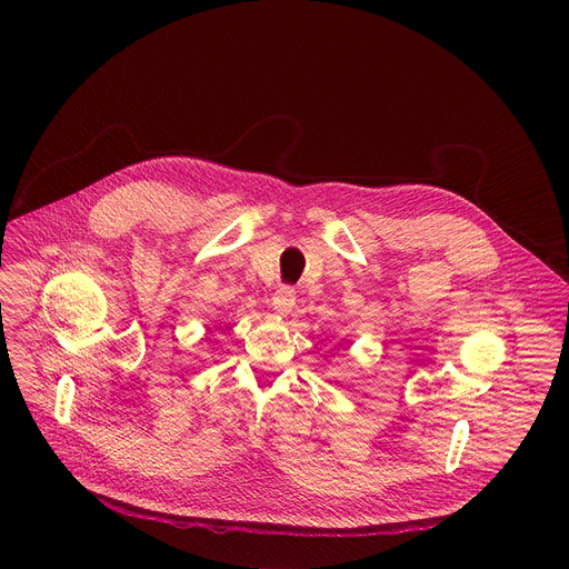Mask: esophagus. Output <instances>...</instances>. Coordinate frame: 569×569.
<instances>
[{
	"instance_id": "1",
	"label": "esophagus",
	"mask_w": 569,
	"mask_h": 569,
	"mask_svg": "<svg viewBox=\"0 0 569 569\" xmlns=\"http://www.w3.org/2000/svg\"><path fill=\"white\" fill-rule=\"evenodd\" d=\"M295 301H297V295H295L292 288H279V290L274 292V297H272V310H274L277 315L286 317V315L292 312Z\"/></svg>"
}]
</instances>
